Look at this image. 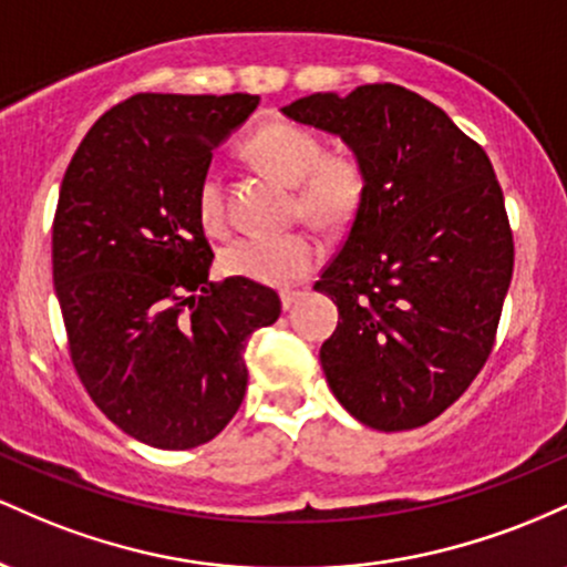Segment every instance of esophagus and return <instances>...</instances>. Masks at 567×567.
Wrapping results in <instances>:
<instances>
[{
	"instance_id": "1",
	"label": "esophagus",
	"mask_w": 567,
	"mask_h": 567,
	"mask_svg": "<svg viewBox=\"0 0 567 567\" xmlns=\"http://www.w3.org/2000/svg\"><path fill=\"white\" fill-rule=\"evenodd\" d=\"M301 296H303L301 290H282V296H279V298H282V309H292V306L298 303V298H301Z\"/></svg>"
}]
</instances>
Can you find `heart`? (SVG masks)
<instances>
[{"mask_svg": "<svg viewBox=\"0 0 567 567\" xmlns=\"http://www.w3.org/2000/svg\"><path fill=\"white\" fill-rule=\"evenodd\" d=\"M250 157L266 171L298 188V205L322 229H343L365 197V171L349 152L322 154L320 135L296 122H269L247 141ZM199 218L207 229L226 224L224 178L210 167L199 181ZM322 243L311 231L266 234L252 231L231 239L220 252V264L234 277L275 288H288L320 264Z\"/></svg>", "mask_w": 567, "mask_h": 567, "instance_id": "obj_1", "label": "heart"}]
</instances>
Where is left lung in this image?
Instances as JSON below:
<instances>
[{
    "mask_svg": "<svg viewBox=\"0 0 567 567\" xmlns=\"http://www.w3.org/2000/svg\"><path fill=\"white\" fill-rule=\"evenodd\" d=\"M336 135L365 197L315 290L338 306L320 362L336 400L379 432L424 426L491 357L514 245L491 159L400 84L315 93L282 109Z\"/></svg>",
    "mask_w": 567,
    "mask_h": 567,
    "instance_id": "left-lung-1",
    "label": "left lung"
}]
</instances>
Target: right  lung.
Here are the masks:
<instances>
[{"label":"right lung","instance_id":"add662e5","mask_svg":"<svg viewBox=\"0 0 567 567\" xmlns=\"http://www.w3.org/2000/svg\"><path fill=\"white\" fill-rule=\"evenodd\" d=\"M258 95L141 93L76 148L58 197L53 282L87 394L159 451L210 442L245 400L247 338L275 324L271 288L210 282L197 192Z\"/></svg>","mask_w":567,"mask_h":567}]
</instances>
